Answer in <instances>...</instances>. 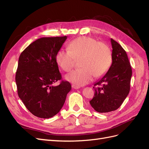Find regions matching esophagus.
<instances>
[{"label": "esophagus", "instance_id": "esophagus-1", "mask_svg": "<svg viewBox=\"0 0 149 149\" xmlns=\"http://www.w3.org/2000/svg\"><path fill=\"white\" fill-rule=\"evenodd\" d=\"M72 87H73V88L74 89H79L80 87V86H75V85H74V84H72Z\"/></svg>", "mask_w": 149, "mask_h": 149}]
</instances>
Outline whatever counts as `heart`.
<instances>
[{
  "instance_id": "1",
  "label": "heart",
  "mask_w": 149,
  "mask_h": 149,
  "mask_svg": "<svg viewBox=\"0 0 149 149\" xmlns=\"http://www.w3.org/2000/svg\"><path fill=\"white\" fill-rule=\"evenodd\" d=\"M81 60L82 68L65 76L67 81L77 86L89 83L96 77L104 75L111 65L112 52L108 46L94 38L82 36L72 41L68 49H60L56 60L62 69L69 72L74 68L75 59Z\"/></svg>"
}]
</instances>
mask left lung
Returning a JSON list of instances; mask_svg holds the SVG:
<instances>
[{"label": "left lung", "mask_w": 149, "mask_h": 149, "mask_svg": "<svg viewBox=\"0 0 149 149\" xmlns=\"http://www.w3.org/2000/svg\"><path fill=\"white\" fill-rule=\"evenodd\" d=\"M112 63L103 77L95 82L94 96L89 101L95 111L108 113L123 103L130 89L132 70L127 53L116 41L111 39Z\"/></svg>", "instance_id": "obj_1"}]
</instances>
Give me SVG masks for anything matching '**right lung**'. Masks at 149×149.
Here are the masks:
<instances>
[{
	"label": "right lung",
	"instance_id": "add662e5",
	"mask_svg": "<svg viewBox=\"0 0 149 149\" xmlns=\"http://www.w3.org/2000/svg\"><path fill=\"white\" fill-rule=\"evenodd\" d=\"M67 36L45 37L33 42L19 56L16 74L17 94L29 111L41 118H49L62 109L71 90L62 79L56 53Z\"/></svg>",
	"mask_w": 149,
	"mask_h": 149
}]
</instances>
